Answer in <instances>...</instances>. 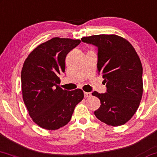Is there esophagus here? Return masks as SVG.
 I'll return each mask as SVG.
<instances>
[{
	"label": "esophagus",
	"mask_w": 157,
	"mask_h": 157,
	"mask_svg": "<svg viewBox=\"0 0 157 157\" xmlns=\"http://www.w3.org/2000/svg\"><path fill=\"white\" fill-rule=\"evenodd\" d=\"M92 95H91L90 93H87V92H84V96L85 98H89Z\"/></svg>",
	"instance_id": "esophagus-1"
}]
</instances>
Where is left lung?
<instances>
[{"label":"left lung","mask_w":157,"mask_h":157,"mask_svg":"<svg viewBox=\"0 0 157 157\" xmlns=\"http://www.w3.org/2000/svg\"><path fill=\"white\" fill-rule=\"evenodd\" d=\"M81 40L98 47L97 67L106 84V93H92L101 104L95 115L108 125L125 124L142 98L143 67L139 56L126 39L116 35H92Z\"/></svg>","instance_id":"1"}]
</instances>
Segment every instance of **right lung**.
I'll return each instance as SVG.
<instances>
[{
	"label": "right lung",
	"mask_w": 157,
	"mask_h": 157,
	"mask_svg": "<svg viewBox=\"0 0 157 157\" xmlns=\"http://www.w3.org/2000/svg\"><path fill=\"white\" fill-rule=\"evenodd\" d=\"M80 40L53 37L29 53L21 73L25 104L33 122L55 130L70 121L76 105L84 98L80 89L63 90L59 75L65 71V59Z\"/></svg>",
	"instance_id": "add662e5"
}]
</instances>
